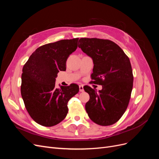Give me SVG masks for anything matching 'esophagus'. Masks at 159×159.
<instances>
[{"label": "esophagus", "mask_w": 159, "mask_h": 159, "mask_svg": "<svg viewBox=\"0 0 159 159\" xmlns=\"http://www.w3.org/2000/svg\"><path fill=\"white\" fill-rule=\"evenodd\" d=\"M79 88H80V92H84V85H79Z\"/></svg>", "instance_id": "1"}]
</instances>
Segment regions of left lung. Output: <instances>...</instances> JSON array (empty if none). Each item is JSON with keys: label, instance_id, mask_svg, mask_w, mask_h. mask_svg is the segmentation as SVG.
Wrapping results in <instances>:
<instances>
[{"label": "left lung", "instance_id": "8db88e82", "mask_svg": "<svg viewBox=\"0 0 159 159\" xmlns=\"http://www.w3.org/2000/svg\"><path fill=\"white\" fill-rule=\"evenodd\" d=\"M78 47L93 59L92 83L102 85L97 93L88 85L85 104L89 117L95 123L108 126L117 122L128 107L133 85L129 57L117 44L109 40L81 38Z\"/></svg>", "mask_w": 159, "mask_h": 159}]
</instances>
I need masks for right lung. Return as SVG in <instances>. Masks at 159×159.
Segmentation results:
<instances>
[{
	"mask_svg": "<svg viewBox=\"0 0 159 159\" xmlns=\"http://www.w3.org/2000/svg\"><path fill=\"white\" fill-rule=\"evenodd\" d=\"M79 38L61 40L40 46L22 69L20 91L32 119L44 127H52L65 119L68 101L78 93L79 86L55 85L57 74L66 71V61L78 48Z\"/></svg>",
	"mask_w": 159,
	"mask_h": 159,
	"instance_id": "1",
	"label": "right lung"
}]
</instances>
